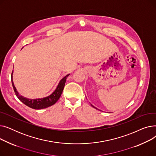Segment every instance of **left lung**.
Listing matches in <instances>:
<instances>
[{"mask_svg": "<svg viewBox=\"0 0 156 156\" xmlns=\"http://www.w3.org/2000/svg\"><path fill=\"white\" fill-rule=\"evenodd\" d=\"M92 107H93V108H95V109H97V108H95V107H94V105H92Z\"/></svg>", "mask_w": 156, "mask_h": 156, "instance_id": "1", "label": "left lung"}]
</instances>
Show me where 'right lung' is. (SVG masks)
Returning <instances> with one entry per match:
<instances>
[{
    "label": "right lung",
    "mask_w": 156,
    "mask_h": 156,
    "mask_svg": "<svg viewBox=\"0 0 156 156\" xmlns=\"http://www.w3.org/2000/svg\"><path fill=\"white\" fill-rule=\"evenodd\" d=\"M12 75H11V81H12V87L14 88L15 94L16 96H17L18 99L23 104L28 106V107L30 108L34 109H42L47 108L48 107H50V106L54 105L57 101L59 100L63 91V89L66 83V79L68 76L69 75V74L64 76L60 81V82L58 86L57 87L55 90L51 95L43 98V99H28L27 98H24L23 96L19 95L18 92H17V90H16V87H14V83L12 81Z\"/></svg>",
    "instance_id": "obj_1"
}]
</instances>
